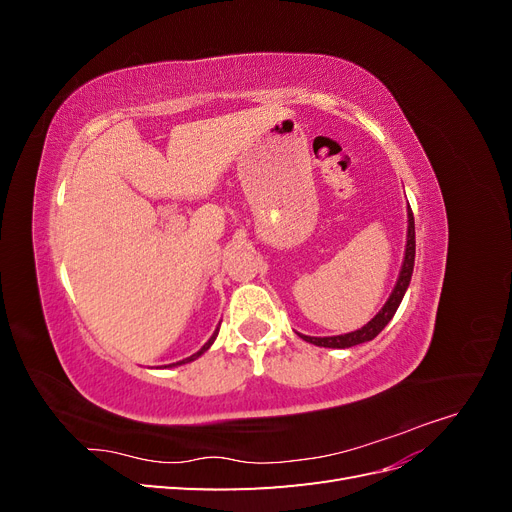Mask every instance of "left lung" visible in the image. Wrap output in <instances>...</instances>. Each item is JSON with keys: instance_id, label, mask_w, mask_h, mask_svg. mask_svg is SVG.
<instances>
[{"instance_id": "left-lung-1", "label": "left lung", "mask_w": 512, "mask_h": 512, "mask_svg": "<svg viewBox=\"0 0 512 512\" xmlns=\"http://www.w3.org/2000/svg\"><path fill=\"white\" fill-rule=\"evenodd\" d=\"M414 254H416V241H414V215H412V209L408 207V241H406V256H404V265H401V271H399V277H397V284L391 292L389 301L384 303V307L380 309V312L371 318L365 327H361L359 331H352V333H346V335H335V337H309V335H301L305 342L314 344V346H322V348H350V346H359V344H365V342H371L386 324L391 322V318L395 316L397 307L401 303V299H404V294L410 286V280H412V269H414Z\"/></svg>"}]
</instances>
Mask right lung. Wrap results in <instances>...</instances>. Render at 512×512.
Wrapping results in <instances>:
<instances>
[{
    "instance_id": "add662e5",
    "label": "right lung",
    "mask_w": 512,
    "mask_h": 512,
    "mask_svg": "<svg viewBox=\"0 0 512 512\" xmlns=\"http://www.w3.org/2000/svg\"><path fill=\"white\" fill-rule=\"evenodd\" d=\"M218 331H220V329H215V333H213V335H211V337H209V342H207V344H205V346H203V348H200V350H198V352H196V354H192V356H188V359H183V361H179V363H173V365H183V363H190V361H194V359H198V356H200V354H205V352H207V350H209V348H211V344H213V342H215V337H218Z\"/></svg>"
}]
</instances>
